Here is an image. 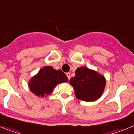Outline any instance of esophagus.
Instances as JSON below:
<instances>
[{
    "mask_svg": "<svg viewBox=\"0 0 134 134\" xmlns=\"http://www.w3.org/2000/svg\"><path fill=\"white\" fill-rule=\"evenodd\" d=\"M66 76H67V77H68V79H70V72H67L66 73Z\"/></svg>",
    "mask_w": 134,
    "mask_h": 134,
    "instance_id": "esophagus-1",
    "label": "esophagus"
}]
</instances>
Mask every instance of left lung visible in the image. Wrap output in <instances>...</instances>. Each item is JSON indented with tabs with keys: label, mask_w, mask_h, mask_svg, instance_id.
I'll return each mask as SVG.
<instances>
[{
	"label": "left lung",
	"mask_w": 134,
	"mask_h": 134,
	"mask_svg": "<svg viewBox=\"0 0 134 134\" xmlns=\"http://www.w3.org/2000/svg\"><path fill=\"white\" fill-rule=\"evenodd\" d=\"M76 98L85 101H94L102 95L106 80L101 74L86 67H80L70 80Z\"/></svg>",
	"instance_id": "8db88e82"
}]
</instances>
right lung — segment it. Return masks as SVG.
<instances>
[{
    "label": "right lung",
    "instance_id": "1",
    "mask_svg": "<svg viewBox=\"0 0 134 134\" xmlns=\"http://www.w3.org/2000/svg\"><path fill=\"white\" fill-rule=\"evenodd\" d=\"M68 81V79L61 70H56L52 66H45L31 79L29 86L35 95L43 97L52 93L58 84Z\"/></svg>",
    "mask_w": 134,
    "mask_h": 134
}]
</instances>
